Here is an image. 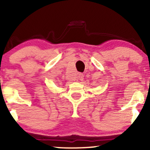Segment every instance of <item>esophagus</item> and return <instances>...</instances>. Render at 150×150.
Returning <instances> with one entry per match:
<instances>
[{"mask_svg": "<svg viewBox=\"0 0 150 150\" xmlns=\"http://www.w3.org/2000/svg\"><path fill=\"white\" fill-rule=\"evenodd\" d=\"M77 77H78L79 80H83V79H84V75H83L82 73H78Z\"/></svg>", "mask_w": 150, "mask_h": 150, "instance_id": "esophagus-1", "label": "esophagus"}]
</instances>
